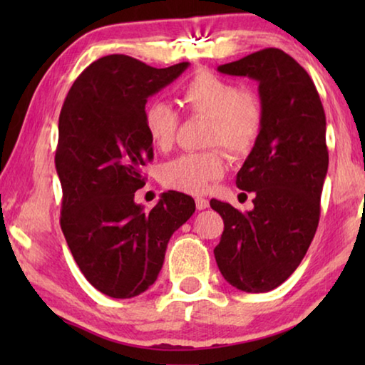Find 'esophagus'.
I'll use <instances>...</instances> for the list:
<instances>
[{"label":"esophagus","mask_w":365,"mask_h":365,"mask_svg":"<svg viewBox=\"0 0 365 365\" xmlns=\"http://www.w3.org/2000/svg\"><path fill=\"white\" fill-rule=\"evenodd\" d=\"M196 207L202 211V209H207L209 207V201L205 200V197H196Z\"/></svg>","instance_id":"34e87169"}]
</instances>
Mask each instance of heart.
<instances>
[{"instance_id":"b5f03b06","label":"heart","mask_w":365,"mask_h":365,"mask_svg":"<svg viewBox=\"0 0 365 365\" xmlns=\"http://www.w3.org/2000/svg\"><path fill=\"white\" fill-rule=\"evenodd\" d=\"M180 103L191 115L209 119L207 146L220 145L233 156H243L256 145L262 128V104L252 91H242L212 72H200L183 86ZM143 125L158 150H169L175 140L178 115L168 103L151 101L145 108ZM225 153L214 148L205 153L182 154L160 169V180L172 190L190 195L206 191L224 177Z\"/></svg>"}]
</instances>
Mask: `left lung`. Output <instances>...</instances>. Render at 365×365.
<instances>
[{"label":"left lung","instance_id":"left-lung-1","mask_svg":"<svg viewBox=\"0 0 365 365\" xmlns=\"http://www.w3.org/2000/svg\"><path fill=\"white\" fill-rule=\"evenodd\" d=\"M217 71L256 80L264 119L237 174V187L256 195L255 209L240 212L211 200L224 219L214 256L232 287L265 293L293 274L317 230L329 169L325 113L312 78L279 48L261 49Z\"/></svg>","mask_w":365,"mask_h":365}]
</instances>
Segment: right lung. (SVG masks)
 <instances>
[{"label":"right lung","mask_w":365,"mask_h":365,"mask_svg":"<svg viewBox=\"0 0 365 365\" xmlns=\"http://www.w3.org/2000/svg\"><path fill=\"white\" fill-rule=\"evenodd\" d=\"M188 66L156 69L123 54L104 56L80 73L61 109V228L85 279L110 298H133L156 282L170 237L195 212L193 197L178 191L160 195L150 212L133 201L153 159L148 98Z\"/></svg>","instance_id":"right-lung-1"}]
</instances>
